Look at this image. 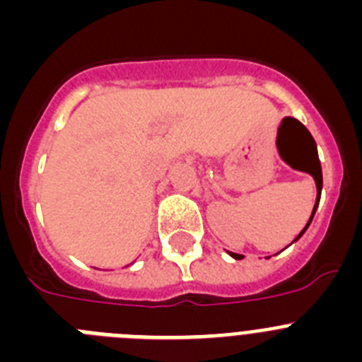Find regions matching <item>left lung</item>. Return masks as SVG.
Masks as SVG:
<instances>
[{
    "instance_id": "8db88e82",
    "label": "left lung",
    "mask_w": 362,
    "mask_h": 362,
    "mask_svg": "<svg viewBox=\"0 0 362 362\" xmlns=\"http://www.w3.org/2000/svg\"><path fill=\"white\" fill-rule=\"evenodd\" d=\"M284 123H293L297 127V129L300 130V132H303V136L306 137V139H308V143H310V148L313 150V163L312 165H305V166H300L299 170H303V172H306V174H310L313 177V181H315V187H317V197H315V204H313V210H312V216H310V219H308V223H306V226L303 230H300L299 232V235H297L296 239H293V241H297V239L300 238V235H303V233L306 232V228H308L310 226V223H312V219H313V216H315V210H317V206H319V197H321V190H322V172H321V163H319V156H317V145H315V141H313V137H312V134L308 132V130H306V127L303 123H299V121L297 119H293V117H284L283 119V123L281 124H284ZM230 255H232L233 259H243V255H239V254H233V252H228Z\"/></svg>"
}]
</instances>
